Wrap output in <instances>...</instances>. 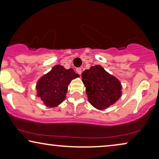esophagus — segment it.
I'll return each instance as SVG.
<instances>
[{"label":"esophagus","mask_w":159,"mask_h":159,"mask_svg":"<svg viewBox=\"0 0 159 159\" xmlns=\"http://www.w3.org/2000/svg\"><path fill=\"white\" fill-rule=\"evenodd\" d=\"M76 71H77V74H79L80 75H81V74H82V69L81 68H77V69H76Z\"/></svg>","instance_id":"esophagus-1"}]
</instances>
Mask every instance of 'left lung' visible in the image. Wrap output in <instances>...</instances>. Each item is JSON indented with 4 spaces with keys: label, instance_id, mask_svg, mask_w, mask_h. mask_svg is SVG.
<instances>
[{
    "label": "left lung",
    "instance_id": "1",
    "mask_svg": "<svg viewBox=\"0 0 159 159\" xmlns=\"http://www.w3.org/2000/svg\"><path fill=\"white\" fill-rule=\"evenodd\" d=\"M82 77L88 101L97 109H106L121 97L120 82L100 65L84 70Z\"/></svg>",
    "mask_w": 159,
    "mask_h": 159
}]
</instances>
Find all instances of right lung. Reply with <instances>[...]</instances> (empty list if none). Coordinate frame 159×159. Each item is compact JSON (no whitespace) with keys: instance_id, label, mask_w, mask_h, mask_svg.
Returning a JSON list of instances; mask_svg holds the SVG:
<instances>
[{"instance_id":"1","label":"right lung","mask_w":159,"mask_h":159,"mask_svg":"<svg viewBox=\"0 0 159 159\" xmlns=\"http://www.w3.org/2000/svg\"><path fill=\"white\" fill-rule=\"evenodd\" d=\"M80 77L73 69H66L61 65L54 66L37 82V95L48 107H56L66 98L71 81Z\"/></svg>"}]
</instances>
